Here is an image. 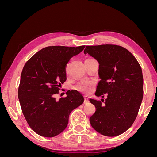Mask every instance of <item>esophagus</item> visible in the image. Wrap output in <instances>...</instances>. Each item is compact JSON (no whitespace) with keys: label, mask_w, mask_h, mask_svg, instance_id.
<instances>
[{"label":"esophagus","mask_w":157,"mask_h":157,"mask_svg":"<svg viewBox=\"0 0 157 157\" xmlns=\"http://www.w3.org/2000/svg\"><path fill=\"white\" fill-rule=\"evenodd\" d=\"M85 104L86 103H89V100H88V96H84V102Z\"/></svg>","instance_id":"34e87169"}]
</instances>
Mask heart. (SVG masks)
<instances>
[{"mask_svg":"<svg viewBox=\"0 0 157 157\" xmlns=\"http://www.w3.org/2000/svg\"><path fill=\"white\" fill-rule=\"evenodd\" d=\"M92 84V82H82L77 85V89L82 92L88 93L90 92V89H91Z\"/></svg>","mask_w":157,"mask_h":157,"instance_id":"1","label":"heart"}]
</instances>
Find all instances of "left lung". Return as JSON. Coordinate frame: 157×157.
Returning a JSON list of instances; mask_svg holds the SVG:
<instances>
[{"label":"left lung","mask_w":157,"mask_h":157,"mask_svg":"<svg viewBox=\"0 0 157 157\" xmlns=\"http://www.w3.org/2000/svg\"><path fill=\"white\" fill-rule=\"evenodd\" d=\"M99 63L96 96H107L104 103L90 98L96 112L90 124L99 134L109 137L121 135L134 123L143 99L141 68L127 49L113 44L87 46L84 50Z\"/></svg>","instance_id":"1"}]
</instances>
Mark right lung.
<instances>
[{"label":"right lung","mask_w":157,"mask_h":157,"mask_svg":"<svg viewBox=\"0 0 157 157\" xmlns=\"http://www.w3.org/2000/svg\"><path fill=\"white\" fill-rule=\"evenodd\" d=\"M84 47H46L23 67L18 98L28 124L37 134L46 137L59 134L67 126L71 112L83 103L84 97L77 90H69L58 101L55 96L67 79L66 65Z\"/></svg>","instance_id":"1"}]
</instances>
